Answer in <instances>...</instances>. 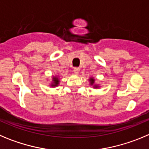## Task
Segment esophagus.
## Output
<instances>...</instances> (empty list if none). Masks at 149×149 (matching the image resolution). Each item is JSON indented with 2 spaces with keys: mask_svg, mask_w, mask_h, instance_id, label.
Returning <instances> with one entry per match:
<instances>
[{
  "mask_svg": "<svg viewBox=\"0 0 149 149\" xmlns=\"http://www.w3.org/2000/svg\"><path fill=\"white\" fill-rule=\"evenodd\" d=\"M73 71L75 74H78L79 72H80V69H79V68H77V67H75V68H74Z\"/></svg>",
  "mask_w": 149,
  "mask_h": 149,
  "instance_id": "34e87169",
  "label": "esophagus"
}]
</instances>
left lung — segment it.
<instances>
[{"label": "left lung", "instance_id": "obj_1", "mask_svg": "<svg viewBox=\"0 0 149 149\" xmlns=\"http://www.w3.org/2000/svg\"><path fill=\"white\" fill-rule=\"evenodd\" d=\"M95 83V80H94L93 78H90V84H91V85H93V84ZM95 88H97V86H95Z\"/></svg>", "mask_w": 149, "mask_h": 149}]
</instances>
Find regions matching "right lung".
Segmentation results:
<instances>
[{"instance_id":"add662e5","label":"right lung","mask_w":149,"mask_h":149,"mask_svg":"<svg viewBox=\"0 0 149 149\" xmlns=\"http://www.w3.org/2000/svg\"><path fill=\"white\" fill-rule=\"evenodd\" d=\"M58 84H59V80L57 77H53V84H52V86H58Z\"/></svg>"}]
</instances>
